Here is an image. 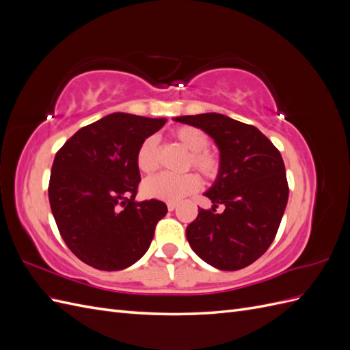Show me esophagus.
<instances>
[{
	"instance_id": "34e87169",
	"label": "esophagus",
	"mask_w": 350,
	"mask_h": 350,
	"mask_svg": "<svg viewBox=\"0 0 350 350\" xmlns=\"http://www.w3.org/2000/svg\"><path fill=\"white\" fill-rule=\"evenodd\" d=\"M166 206H167V210H171V211L176 208V203H167Z\"/></svg>"
}]
</instances>
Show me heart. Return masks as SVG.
I'll return each mask as SVG.
<instances>
[{
  "label": "heart",
  "mask_w": 350,
  "mask_h": 350,
  "mask_svg": "<svg viewBox=\"0 0 350 350\" xmlns=\"http://www.w3.org/2000/svg\"><path fill=\"white\" fill-rule=\"evenodd\" d=\"M172 139L188 153L187 167L193 166L206 179H215L220 171L219 156L207 149L208 137L204 131L196 126L181 125L171 133ZM135 163L143 174H153L159 167V149L153 137L146 139L137 150ZM200 187V179L194 174L171 175L161 174L146 179L142 185V191L147 198H154L167 203H176L187 196L196 193Z\"/></svg>",
  "instance_id": "1"
}]
</instances>
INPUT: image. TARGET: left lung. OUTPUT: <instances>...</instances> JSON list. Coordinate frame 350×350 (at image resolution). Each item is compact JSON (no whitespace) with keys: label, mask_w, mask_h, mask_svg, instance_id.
<instances>
[{"label":"left lung","mask_w":350,"mask_h":350,"mask_svg":"<svg viewBox=\"0 0 350 350\" xmlns=\"http://www.w3.org/2000/svg\"><path fill=\"white\" fill-rule=\"evenodd\" d=\"M174 121L203 130L216 143L220 171L204 196L210 210L187 226L197 256L215 269L234 271L267 251L288 204L289 188L280 152L258 129L210 112L176 116ZM221 204L226 210L215 213Z\"/></svg>","instance_id":"left-lung-1"}]
</instances>
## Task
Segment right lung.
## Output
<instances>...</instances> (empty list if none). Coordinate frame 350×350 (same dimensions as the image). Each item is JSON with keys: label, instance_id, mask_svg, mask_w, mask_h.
<instances>
[{"label": "right lung", "instance_id": "add662e5", "mask_svg": "<svg viewBox=\"0 0 350 350\" xmlns=\"http://www.w3.org/2000/svg\"><path fill=\"white\" fill-rule=\"evenodd\" d=\"M166 118L115 112L83 126L55 154L49 204L71 252L89 266L116 271L149 250L163 201H135L140 144Z\"/></svg>", "mask_w": 350, "mask_h": 350}]
</instances>
